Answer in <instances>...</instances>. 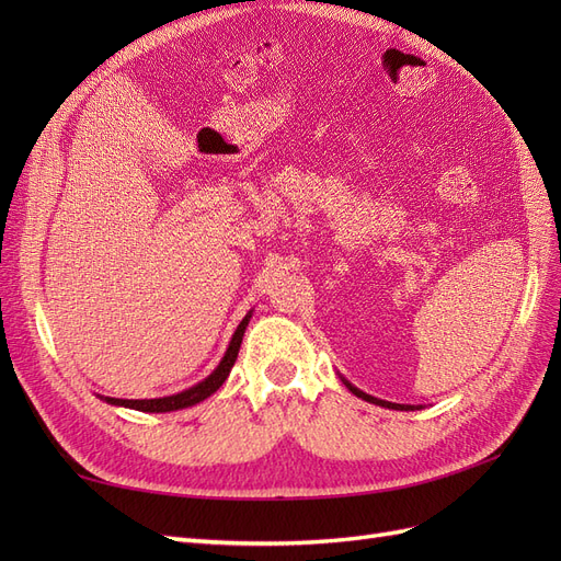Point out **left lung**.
Returning a JSON list of instances; mask_svg holds the SVG:
<instances>
[{"mask_svg": "<svg viewBox=\"0 0 561 561\" xmlns=\"http://www.w3.org/2000/svg\"><path fill=\"white\" fill-rule=\"evenodd\" d=\"M342 381H344V386L351 390L353 396H358V398H363V400H367V402H371V404H379V407H388V410H404V412H410V410H421V404H398V402H388V400H379V398H375V396H367V393H363L360 388H355L351 381H346L344 377H342Z\"/></svg>", "mask_w": 561, "mask_h": 561, "instance_id": "obj_1", "label": "left lung"}]
</instances>
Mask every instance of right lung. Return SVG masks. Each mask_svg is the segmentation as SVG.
<instances>
[{
	"instance_id": "obj_1",
	"label": "right lung",
	"mask_w": 561,
	"mask_h": 561,
	"mask_svg": "<svg viewBox=\"0 0 561 561\" xmlns=\"http://www.w3.org/2000/svg\"><path fill=\"white\" fill-rule=\"evenodd\" d=\"M250 318H252V311L245 313V318L239 322V328H236V332L231 334V342H229V346L225 351V358L219 360V365L210 371V375L203 379V381H198L196 386L184 388V390H180V393H175V396L151 398V400H124V398H107V396H98V398L105 400L107 404H114V407H128V410L149 412V414L178 412V410H184V407H194V404L203 402L206 398H210L215 390L227 381L236 358H239V348H241V342H243V334H245V328H248Z\"/></svg>"
}]
</instances>
